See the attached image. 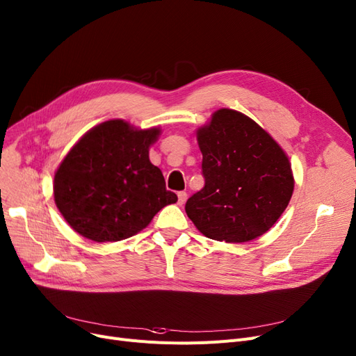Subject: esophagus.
<instances>
[{"label":"esophagus","mask_w":356,"mask_h":356,"mask_svg":"<svg viewBox=\"0 0 356 356\" xmlns=\"http://www.w3.org/2000/svg\"><path fill=\"white\" fill-rule=\"evenodd\" d=\"M186 202H187V193L186 191H179L178 193V204L182 206Z\"/></svg>","instance_id":"esophagus-1"}]
</instances>
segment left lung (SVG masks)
<instances>
[{
    "instance_id": "8db88e82",
    "label": "left lung",
    "mask_w": 356,
    "mask_h": 356,
    "mask_svg": "<svg viewBox=\"0 0 356 356\" xmlns=\"http://www.w3.org/2000/svg\"><path fill=\"white\" fill-rule=\"evenodd\" d=\"M197 141L204 187L186 204L197 229L232 244L266 234L293 193L286 153L257 122L227 108L197 130Z\"/></svg>"
}]
</instances>
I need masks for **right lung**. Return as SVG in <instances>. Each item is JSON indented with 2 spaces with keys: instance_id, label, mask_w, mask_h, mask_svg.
<instances>
[{
  "instance_id": "1",
  "label": "right lung",
  "mask_w": 356,
  "mask_h": 356,
  "mask_svg": "<svg viewBox=\"0 0 356 356\" xmlns=\"http://www.w3.org/2000/svg\"><path fill=\"white\" fill-rule=\"evenodd\" d=\"M161 129L138 130L124 120L93 127L54 177V198L67 223L95 243L130 238L168 204L177 203L149 159Z\"/></svg>"
}]
</instances>
